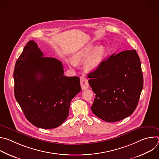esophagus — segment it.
<instances>
[{"mask_svg":"<svg viewBox=\"0 0 159 159\" xmlns=\"http://www.w3.org/2000/svg\"><path fill=\"white\" fill-rule=\"evenodd\" d=\"M80 85L82 90H85L89 87L88 80L85 77H80Z\"/></svg>","mask_w":159,"mask_h":159,"instance_id":"esophagus-1","label":"esophagus"}]
</instances>
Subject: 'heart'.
<instances>
[{
  "label": "heart",
  "instance_id": "b5f03b06",
  "mask_svg": "<svg viewBox=\"0 0 159 159\" xmlns=\"http://www.w3.org/2000/svg\"><path fill=\"white\" fill-rule=\"evenodd\" d=\"M94 48V44H89L75 53L72 57L75 63H79L87 58L84 63V69L87 72L96 70L101 65L106 54V49L102 45L97 47L93 51Z\"/></svg>",
  "mask_w": 159,
  "mask_h": 159
}]
</instances>
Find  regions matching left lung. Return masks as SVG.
I'll list each match as a JSON object with an SVG mask.
<instances>
[{
  "label": "left lung",
  "instance_id": "8db88e82",
  "mask_svg": "<svg viewBox=\"0 0 159 159\" xmlns=\"http://www.w3.org/2000/svg\"><path fill=\"white\" fill-rule=\"evenodd\" d=\"M87 77L96 94L90 107L96 116L107 122H116L135 110L143 78L140 60L134 50L113 53Z\"/></svg>",
  "mask_w": 159,
  "mask_h": 159
}]
</instances>
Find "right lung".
Here are the masks:
<instances>
[{"instance_id":"obj_1","label":"right lung","mask_w":159,"mask_h":159,"mask_svg":"<svg viewBox=\"0 0 159 159\" xmlns=\"http://www.w3.org/2000/svg\"><path fill=\"white\" fill-rule=\"evenodd\" d=\"M43 56L34 41L26 44L15 65L14 95L31 124L52 129L66 120L81 87L79 77L63 75L60 60Z\"/></svg>"}]
</instances>
